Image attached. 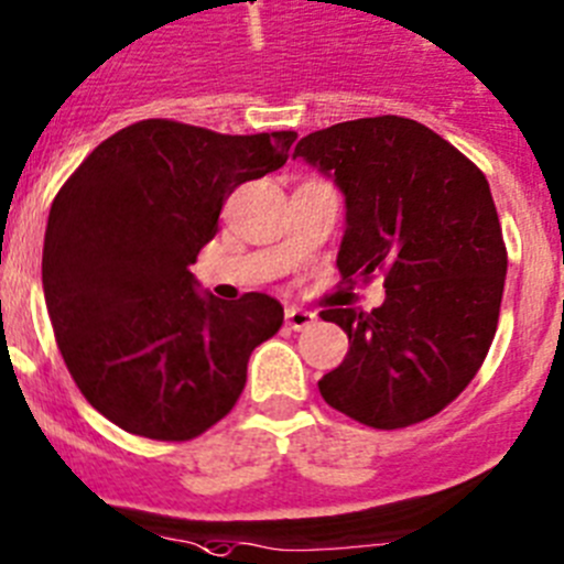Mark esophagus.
I'll return each mask as SVG.
<instances>
[{"label":"esophagus","instance_id":"esophagus-1","mask_svg":"<svg viewBox=\"0 0 564 564\" xmlns=\"http://www.w3.org/2000/svg\"><path fill=\"white\" fill-rule=\"evenodd\" d=\"M317 323V314L306 312V308H289L286 312V325L292 330H306Z\"/></svg>","mask_w":564,"mask_h":564}]
</instances>
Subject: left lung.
Returning <instances> with one entry per match:
<instances>
[{"instance_id": "1", "label": "left lung", "mask_w": 564, "mask_h": 564, "mask_svg": "<svg viewBox=\"0 0 564 564\" xmlns=\"http://www.w3.org/2000/svg\"><path fill=\"white\" fill-rule=\"evenodd\" d=\"M292 158L345 194L341 281L381 270L387 289L372 312H323L350 350L319 378V394L372 429L434 417L473 381L498 328L507 247L487 177L403 116L308 133Z\"/></svg>"}]
</instances>
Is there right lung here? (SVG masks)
Masks as SVG:
<instances>
[{
    "label": "right lung",
    "mask_w": 564,
    "mask_h": 564,
    "mask_svg": "<svg viewBox=\"0 0 564 564\" xmlns=\"http://www.w3.org/2000/svg\"><path fill=\"white\" fill-rule=\"evenodd\" d=\"M294 139L144 119L105 139L57 192L41 261L46 312L68 372L110 423L183 442L236 406L283 306L261 292L225 303L199 292L188 267L230 192L281 170Z\"/></svg>",
    "instance_id": "obj_1"
}]
</instances>
